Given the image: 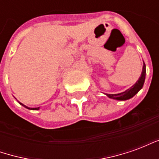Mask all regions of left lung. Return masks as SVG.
Returning <instances> with one entry per match:
<instances>
[{"label":"left lung","mask_w":159,"mask_h":159,"mask_svg":"<svg viewBox=\"0 0 159 159\" xmlns=\"http://www.w3.org/2000/svg\"><path fill=\"white\" fill-rule=\"evenodd\" d=\"M145 78H146V65L144 63L143 68H142V72L140 75V78L137 81L136 83L131 87L130 89H127L126 91H124L123 93H117V94H108L107 93V95L111 99H113V100H129L130 98H132L134 96L139 90L141 89V88L143 87L144 82H145Z\"/></svg>","instance_id":"8db88e82"}]
</instances>
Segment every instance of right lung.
<instances>
[{
	"mask_svg": "<svg viewBox=\"0 0 159 159\" xmlns=\"http://www.w3.org/2000/svg\"><path fill=\"white\" fill-rule=\"evenodd\" d=\"M21 105H22V106H24L23 104H21ZM24 107H25V106H24ZM25 107L27 108V109H30V108H29V107ZM31 109H32V110H38V109H39V107H37V108H31Z\"/></svg>",
	"mask_w": 159,
	"mask_h": 159,
	"instance_id": "obj_1",
	"label": "right lung"
}]
</instances>
